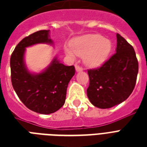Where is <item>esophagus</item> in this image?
Returning <instances> with one entry per match:
<instances>
[{
  "instance_id": "1",
  "label": "esophagus",
  "mask_w": 147,
  "mask_h": 147,
  "mask_svg": "<svg viewBox=\"0 0 147 147\" xmlns=\"http://www.w3.org/2000/svg\"><path fill=\"white\" fill-rule=\"evenodd\" d=\"M76 71H82V70H83L82 67H81L80 65H78V64L76 65Z\"/></svg>"
}]
</instances>
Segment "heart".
<instances>
[{"label":"heart","mask_w":147,"mask_h":147,"mask_svg":"<svg viewBox=\"0 0 147 147\" xmlns=\"http://www.w3.org/2000/svg\"><path fill=\"white\" fill-rule=\"evenodd\" d=\"M72 51L77 55H85V64L92 67L100 66L108 59L112 50L111 42L99 34H88L78 37L71 42ZM72 56L73 53L68 50Z\"/></svg>","instance_id":"1"}]
</instances>
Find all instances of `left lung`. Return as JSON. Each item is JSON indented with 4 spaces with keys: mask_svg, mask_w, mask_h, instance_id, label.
Here are the masks:
<instances>
[{
    "mask_svg": "<svg viewBox=\"0 0 147 147\" xmlns=\"http://www.w3.org/2000/svg\"><path fill=\"white\" fill-rule=\"evenodd\" d=\"M116 53L96 69H88V98L99 108H110L121 104L134 88L138 61L134 47L117 33Z\"/></svg>",
    "mask_w": 147,
    "mask_h": 147,
    "instance_id": "8db88e82",
    "label": "left lung"
}]
</instances>
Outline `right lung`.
I'll return each instance as SVG.
<instances>
[{
  "mask_svg": "<svg viewBox=\"0 0 147 147\" xmlns=\"http://www.w3.org/2000/svg\"><path fill=\"white\" fill-rule=\"evenodd\" d=\"M43 42H52L49 30L35 32L17 45L10 56V77L15 92L27 108L39 114H49L65 104L67 87L76 69L74 65L66 66L54 59L43 72L30 73L24 62L25 48Z\"/></svg>",
  "mask_w": 147,
  "mask_h": 147,
  "instance_id": "add662e5",
  "label": "right lung"
}]
</instances>
